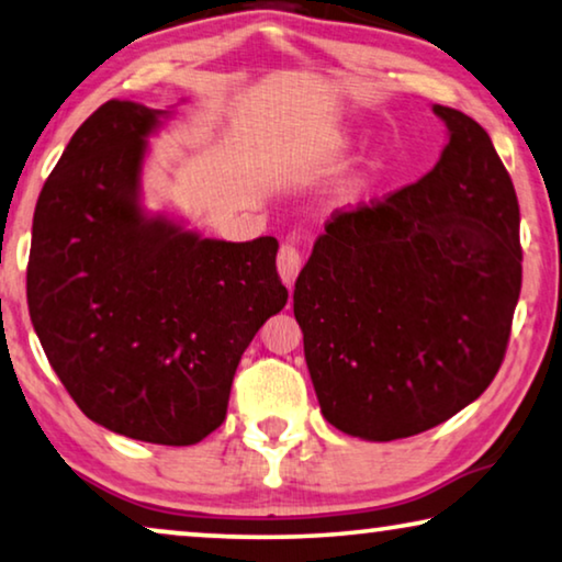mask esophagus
Masks as SVG:
<instances>
[{"label": "esophagus", "mask_w": 562, "mask_h": 562, "mask_svg": "<svg viewBox=\"0 0 562 562\" xmlns=\"http://www.w3.org/2000/svg\"><path fill=\"white\" fill-rule=\"evenodd\" d=\"M276 263H279V273L286 286H294L296 276L301 271V254L294 243H283L279 248V258H276Z\"/></svg>", "instance_id": "esophagus-1"}]
</instances>
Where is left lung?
Masks as SVG:
<instances>
[{"mask_svg":"<svg viewBox=\"0 0 562 562\" xmlns=\"http://www.w3.org/2000/svg\"><path fill=\"white\" fill-rule=\"evenodd\" d=\"M434 111L451 134L436 167L335 210L294 289L324 418L368 441L423 434L476 401L522 289L512 177L474 119Z\"/></svg>","mask_w":562,"mask_h":562,"instance_id":"obj_1","label":"left lung"}]
</instances>
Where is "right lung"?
Returning a JSON list of instances; mask_svg holds the SVG:
<instances>
[{
	"mask_svg": "<svg viewBox=\"0 0 562 562\" xmlns=\"http://www.w3.org/2000/svg\"><path fill=\"white\" fill-rule=\"evenodd\" d=\"M161 111L111 99L88 116L37 198L27 306L55 375L113 434L192 446L221 426L233 375L289 291L279 240H210L136 202Z\"/></svg>",
	"mask_w": 562,
	"mask_h": 562,
	"instance_id": "obj_1",
	"label": "right lung"
}]
</instances>
